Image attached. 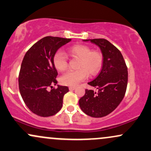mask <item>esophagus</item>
I'll use <instances>...</instances> for the list:
<instances>
[{"instance_id": "1", "label": "esophagus", "mask_w": 151, "mask_h": 151, "mask_svg": "<svg viewBox=\"0 0 151 151\" xmlns=\"http://www.w3.org/2000/svg\"><path fill=\"white\" fill-rule=\"evenodd\" d=\"M69 89H70V90H74L76 89V87L75 86H70V87H69Z\"/></svg>"}]
</instances>
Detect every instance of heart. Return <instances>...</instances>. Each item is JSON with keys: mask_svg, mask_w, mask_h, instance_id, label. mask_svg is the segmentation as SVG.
I'll list each match as a JSON object with an SVG mask.
<instances>
[{"mask_svg": "<svg viewBox=\"0 0 151 151\" xmlns=\"http://www.w3.org/2000/svg\"><path fill=\"white\" fill-rule=\"evenodd\" d=\"M68 52L71 56L79 59L77 70H68L62 75V84L75 86L81 81L90 76L96 75L99 72L103 64V56L100 52L91 51L89 47L84 45H75L70 47ZM53 63L59 71L65 70L67 67V58L65 53L58 51L53 57Z\"/></svg>", "mask_w": 151, "mask_h": 151, "instance_id": "heart-1", "label": "heart"}]
</instances>
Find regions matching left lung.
Here are the masks:
<instances>
[{"mask_svg":"<svg viewBox=\"0 0 151 151\" xmlns=\"http://www.w3.org/2000/svg\"><path fill=\"white\" fill-rule=\"evenodd\" d=\"M97 45L103 56L102 68L99 75L88 84L97 92L86 89L79 101L84 113L101 118L111 113L120 104L125 95L128 83V69L121 52L105 39L84 40Z\"/></svg>","mask_w":151,"mask_h":151,"instance_id":"1","label":"left lung"}]
</instances>
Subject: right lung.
<instances>
[{"label":"right lung","instance_id":"right-lung-1","mask_svg":"<svg viewBox=\"0 0 151 151\" xmlns=\"http://www.w3.org/2000/svg\"><path fill=\"white\" fill-rule=\"evenodd\" d=\"M72 40L58 37H45L26 52L19 74V89L24 102L32 113L42 117L56 114L63 103L64 95L69 91L66 86L56 85L58 71L53 57L59 48Z\"/></svg>","mask_w":151,"mask_h":151}]
</instances>
